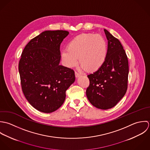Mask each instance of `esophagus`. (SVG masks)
<instances>
[{
    "label": "esophagus",
    "mask_w": 150,
    "mask_h": 150,
    "mask_svg": "<svg viewBox=\"0 0 150 150\" xmlns=\"http://www.w3.org/2000/svg\"><path fill=\"white\" fill-rule=\"evenodd\" d=\"M75 77H76V78H79V76H81V74H79V73H78V72H75Z\"/></svg>",
    "instance_id": "1"
}]
</instances>
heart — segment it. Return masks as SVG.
I'll return each mask as SVG.
<instances>
[{
  "label": "heart",
  "mask_w": 150,
  "mask_h": 150,
  "mask_svg": "<svg viewBox=\"0 0 150 150\" xmlns=\"http://www.w3.org/2000/svg\"><path fill=\"white\" fill-rule=\"evenodd\" d=\"M107 52V43L102 36L82 33L68 42L67 50L61 52V57L65 65L69 68L76 66L79 58L81 68L93 72L104 65Z\"/></svg>",
  "instance_id": "obj_1"
}]
</instances>
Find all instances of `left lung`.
Wrapping results in <instances>:
<instances>
[{"instance_id": "obj_1", "label": "left lung", "mask_w": 150, "mask_h": 150, "mask_svg": "<svg viewBox=\"0 0 150 150\" xmlns=\"http://www.w3.org/2000/svg\"><path fill=\"white\" fill-rule=\"evenodd\" d=\"M104 30L108 40L107 59L100 69L88 75L90 85L86 93L93 106L108 110L115 106L126 92L129 64L120 40Z\"/></svg>"}]
</instances>
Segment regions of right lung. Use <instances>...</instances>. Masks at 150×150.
Wrapping results in <instances>:
<instances>
[{
  "label": "right lung",
  "instance_id": "obj_1",
  "mask_svg": "<svg viewBox=\"0 0 150 150\" xmlns=\"http://www.w3.org/2000/svg\"><path fill=\"white\" fill-rule=\"evenodd\" d=\"M67 30H46L25 47L18 70L23 93L37 110L50 113L64 103L65 91L75 82L74 71L61 65L60 45Z\"/></svg>",
  "mask_w": 150,
  "mask_h": 150
}]
</instances>
